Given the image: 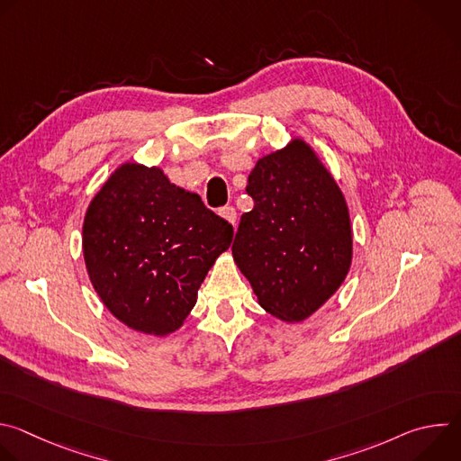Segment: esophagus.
I'll list each match as a JSON object with an SVG mask.
<instances>
[{
  "instance_id": "1",
  "label": "esophagus",
  "mask_w": 461,
  "mask_h": 461,
  "mask_svg": "<svg viewBox=\"0 0 461 461\" xmlns=\"http://www.w3.org/2000/svg\"><path fill=\"white\" fill-rule=\"evenodd\" d=\"M221 217H222L224 221H228L231 226L237 224V212H235L231 206L222 208V210H221Z\"/></svg>"
}]
</instances>
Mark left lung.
<instances>
[{"instance_id": "left-lung-1", "label": "left lung", "mask_w": 461, "mask_h": 461, "mask_svg": "<svg viewBox=\"0 0 461 461\" xmlns=\"http://www.w3.org/2000/svg\"><path fill=\"white\" fill-rule=\"evenodd\" d=\"M255 201L231 246L257 303L285 322H303L345 283L354 235L332 171L301 137L260 157L248 176Z\"/></svg>"}]
</instances>
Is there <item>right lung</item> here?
Returning a JSON list of instances; mask_svg holds the SVG:
<instances>
[{
	"instance_id": "obj_1",
	"label": "right lung",
	"mask_w": 461,
	"mask_h": 461,
	"mask_svg": "<svg viewBox=\"0 0 461 461\" xmlns=\"http://www.w3.org/2000/svg\"><path fill=\"white\" fill-rule=\"evenodd\" d=\"M233 228L158 166L122 162L91 199L82 228L87 276L131 330L166 338L191 313Z\"/></svg>"
}]
</instances>
